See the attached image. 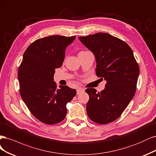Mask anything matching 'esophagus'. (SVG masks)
Masks as SVG:
<instances>
[{
    "instance_id": "1",
    "label": "esophagus",
    "mask_w": 156,
    "mask_h": 156,
    "mask_svg": "<svg viewBox=\"0 0 156 156\" xmlns=\"http://www.w3.org/2000/svg\"><path fill=\"white\" fill-rule=\"evenodd\" d=\"M76 91H77V94H79L80 93L83 92L85 91V89L82 88V87H78L77 89H76Z\"/></svg>"
}]
</instances>
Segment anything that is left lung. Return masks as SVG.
<instances>
[{
    "mask_svg": "<svg viewBox=\"0 0 156 156\" xmlns=\"http://www.w3.org/2000/svg\"><path fill=\"white\" fill-rule=\"evenodd\" d=\"M97 61V76L106 80L100 92L88 88L87 113L93 122L106 124L117 120L133 98L139 67L132 48L122 40L106 33L79 37Z\"/></svg>",
    "mask_w": 156,
    "mask_h": 156,
    "instance_id": "obj_1",
    "label": "left lung"
}]
</instances>
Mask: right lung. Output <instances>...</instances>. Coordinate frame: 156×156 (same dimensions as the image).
Masks as SVG:
<instances>
[{
  "mask_svg": "<svg viewBox=\"0 0 156 156\" xmlns=\"http://www.w3.org/2000/svg\"><path fill=\"white\" fill-rule=\"evenodd\" d=\"M76 36H51L38 39L25 51L18 69L19 92L29 111L39 121L58 124L67 114L66 105L76 95L67 85L57 88L55 69L62 66L65 49Z\"/></svg>",
  "mask_w": 156,
  "mask_h": 156,
  "instance_id": "add662e5",
  "label": "right lung"
}]
</instances>
